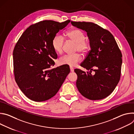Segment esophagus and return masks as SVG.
Listing matches in <instances>:
<instances>
[{
	"label": "esophagus",
	"mask_w": 134,
	"mask_h": 134,
	"mask_svg": "<svg viewBox=\"0 0 134 134\" xmlns=\"http://www.w3.org/2000/svg\"><path fill=\"white\" fill-rule=\"evenodd\" d=\"M70 70L71 72H74V68L72 67H70Z\"/></svg>",
	"instance_id": "esophagus-1"
}]
</instances>
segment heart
<instances>
[{
  "label": "heart",
  "instance_id": "1",
  "mask_svg": "<svg viewBox=\"0 0 134 134\" xmlns=\"http://www.w3.org/2000/svg\"><path fill=\"white\" fill-rule=\"evenodd\" d=\"M66 37L69 40L75 42V52L80 51L83 53H87L90 49V42L85 39L84 33L79 29H72L66 33ZM65 39L60 34H57L53 38L52 46L54 50L58 53L63 52ZM82 59V55L77 52L74 54H66L59 60L61 65L75 66Z\"/></svg>",
  "mask_w": 134,
  "mask_h": 134
}]
</instances>
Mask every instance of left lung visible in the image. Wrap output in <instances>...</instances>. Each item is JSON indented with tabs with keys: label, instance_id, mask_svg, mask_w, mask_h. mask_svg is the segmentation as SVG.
I'll return each mask as SVG.
<instances>
[{
	"label": "left lung",
	"instance_id": "1",
	"mask_svg": "<svg viewBox=\"0 0 134 134\" xmlns=\"http://www.w3.org/2000/svg\"><path fill=\"white\" fill-rule=\"evenodd\" d=\"M71 24L85 30L90 40L91 50L80 69L74 71L77 75L76 86L83 97L91 100L105 98L113 91L120 79L122 53L113 35L92 22H71ZM92 71L94 74H92Z\"/></svg>",
	"mask_w": 134,
	"mask_h": 134
}]
</instances>
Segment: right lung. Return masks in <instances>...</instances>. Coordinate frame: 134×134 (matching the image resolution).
<instances>
[{
	"label": "right lung",
	"mask_w": 134,
	"mask_h": 134,
	"mask_svg": "<svg viewBox=\"0 0 134 134\" xmlns=\"http://www.w3.org/2000/svg\"><path fill=\"white\" fill-rule=\"evenodd\" d=\"M70 20H45L30 26L13 50L14 78L25 96L35 102L47 101L57 94L70 72L67 66L52 68L57 54L52 41Z\"/></svg>",
	"instance_id": "1"
}]
</instances>
